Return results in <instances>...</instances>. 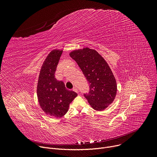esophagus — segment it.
I'll use <instances>...</instances> for the list:
<instances>
[{
    "mask_svg": "<svg viewBox=\"0 0 157 157\" xmlns=\"http://www.w3.org/2000/svg\"><path fill=\"white\" fill-rule=\"evenodd\" d=\"M73 90H74V92H76V93H78V92H79V91H78V90L77 89V88H76V87H74V88H73Z\"/></svg>",
    "mask_w": 157,
    "mask_h": 157,
    "instance_id": "34e87169",
    "label": "esophagus"
}]
</instances>
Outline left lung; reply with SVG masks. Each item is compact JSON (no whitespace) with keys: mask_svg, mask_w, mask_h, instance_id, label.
<instances>
[{"mask_svg":"<svg viewBox=\"0 0 157 157\" xmlns=\"http://www.w3.org/2000/svg\"><path fill=\"white\" fill-rule=\"evenodd\" d=\"M86 78L90 91L84 94L90 105L101 111L114 101L117 92V81L109 65L95 49L84 48L69 53Z\"/></svg>","mask_w":157,"mask_h":157,"instance_id":"1","label":"left lung"}]
</instances>
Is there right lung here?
<instances>
[{
	"instance_id": "right-lung-1",
	"label": "right lung",
	"mask_w": 157,
	"mask_h": 157,
	"mask_svg": "<svg viewBox=\"0 0 157 157\" xmlns=\"http://www.w3.org/2000/svg\"><path fill=\"white\" fill-rule=\"evenodd\" d=\"M63 50L53 49L44 61L40 70L37 86L39 105L48 116L62 118L78 94L65 88L64 83L55 78V72Z\"/></svg>"
}]
</instances>
